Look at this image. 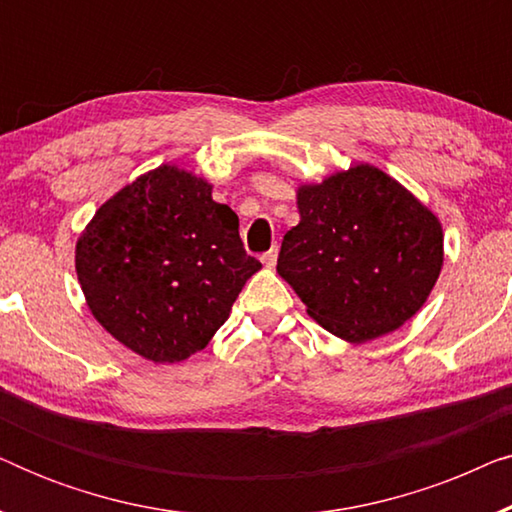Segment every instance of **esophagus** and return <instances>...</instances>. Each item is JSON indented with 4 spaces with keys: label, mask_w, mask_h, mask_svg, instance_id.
<instances>
[{
    "label": "esophagus",
    "mask_w": 512,
    "mask_h": 512,
    "mask_svg": "<svg viewBox=\"0 0 512 512\" xmlns=\"http://www.w3.org/2000/svg\"><path fill=\"white\" fill-rule=\"evenodd\" d=\"M261 261H263L265 268H275V263H277V249L265 251V254L261 256Z\"/></svg>",
    "instance_id": "34e87169"
}]
</instances>
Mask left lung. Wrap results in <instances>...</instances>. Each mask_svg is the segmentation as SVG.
Listing matches in <instances>:
<instances>
[{"instance_id": "left-lung-1", "label": "left lung", "mask_w": 512, "mask_h": 512, "mask_svg": "<svg viewBox=\"0 0 512 512\" xmlns=\"http://www.w3.org/2000/svg\"><path fill=\"white\" fill-rule=\"evenodd\" d=\"M300 223L277 272L328 333L368 342L424 305L443 268V228L415 195L373 165L298 188Z\"/></svg>"}]
</instances>
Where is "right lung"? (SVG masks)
<instances>
[{"label":"right lung","instance_id":"obj_1","mask_svg":"<svg viewBox=\"0 0 512 512\" xmlns=\"http://www.w3.org/2000/svg\"><path fill=\"white\" fill-rule=\"evenodd\" d=\"M261 263L212 186L163 165L97 209L76 242L90 312L118 342L156 363L200 352Z\"/></svg>","mask_w":512,"mask_h":512}]
</instances>
